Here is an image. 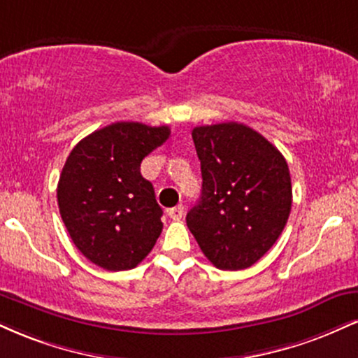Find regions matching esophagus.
Here are the masks:
<instances>
[{"label":"esophagus","mask_w":358,"mask_h":358,"mask_svg":"<svg viewBox=\"0 0 358 358\" xmlns=\"http://www.w3.org/2000/svg\"><path fill=\"white\" fill-rule=\"evenodd\" d=\"M183 215H185L183 205H176V206H173V208L168 210V217H170L171 220H182Z\"/></svg>","instance_id":"obj_1"}]
</instances>
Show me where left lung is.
Returning <instances> with one entry per match:
<instances>
[{
	"label": "left lung",
	"instance_id": "obj_1",
	"mask_svg": "<svg viewBox=\"0 0 358 358\" xmlns=\"http://www.w3.org/2000/svg\"><path fill=\"white\" fill-rule=\"evenodd\" d=\"M192 136L203 185L187 225L217 268H248L287 225L292 180L285 158L243 123L196 127Z\"/></svg>",
	"mask_w": 358,
	"mask_h": 358
}]
</instances>
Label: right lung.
I'll use <instances>...</instances> for the list:
<instances>
[{
  "label": "right lung",
  "mask_w": 358,
  "mask_h": 358,
  "mask_svg": "<svg viewBox=\"0 0 358 358\" xmlns=\"http://www.w3.org/2000/svg\"><path fill=\"white\" fill-rule=\"evenodd\" d=\"M168 136V127L118 122L83 138L68 155L56 190L59 213L92 264L122 272L152 252L163 210L140 165Z\"/></svg>",
  "instance_id": "1"
}]
</instances>
